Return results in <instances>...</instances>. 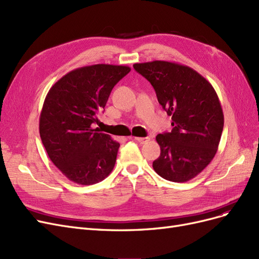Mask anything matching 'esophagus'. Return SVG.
<instances>
[{"label": "esophagus", "mask_w": 259, "mask_h": 259, "mask_svg": "<svg viewBox=\"0 0 259 259\" xmlns=\"http://www.w3.org/2000/svg\"><path fill=\"white\" fill-rule=\"evenodd\" d=\"M134 140L139 144H146L150 140V137H134Z\"/></svg>", "instance_id": "esophagus-1"}]
</instances>
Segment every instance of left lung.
<instances>
[{
	"label": "left lung",
	"instance_id": "8db88e82",
	"mask_svg": "<svg viewBox=\"0 0 259 259\" xmlns=\"http://www.w3.org/2000/svg\"><path fill=\"white\" fill-rule=\"evenodd\" d=\"M133 67L151 83L159 104L171 116L173 130L155 138L161 153L152 166L169 182H188L200 174L217 152L224 128L217 94L190 67L163 60Z\"/></svg>",
	"mask_w": 259,
	"mask_h": 259
}]
</instances>
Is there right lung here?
I'll list each match as a JSON object with an SVG mask.
<instances>
[{
	"label": "right lung",
	"instance_id": "add662e5",
	"mask_svg": "<svg viewBox=\"0 0 259 259\" xmlns=\"http://www.w3.org/2000/svg\"><path fill=\"white\" fill-rule=\"evenodd\" d=\"M127 66L93 65L72 70L55 83L40 115V136L51 161L71 182L97 184L111 173L120 144L93 128Z\"/></svg>",
	"mask_w": 259,
	"mask_h": 259
}]
</instances>
